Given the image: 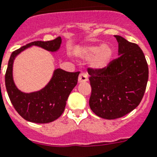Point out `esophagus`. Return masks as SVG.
Here are the masks:
<instances>
[{"instance_id": "obj_1", "label": "esophagus", "mask_w": 157, "mask_h": 157, "mask_svg": "<svg viewBox=\"0 0 157 157\" xmlns=\"http://www.w3.org/2000/svg\"><path fill=\"white\" fill-rule=\"evenodd\" d=\"M88 81V76L85 73H81L78 77L79 83H85Z\"/></svg>"}]
</instances>
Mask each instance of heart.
I'll return each instance as SVG.
<instances>
[{"label":"heart","instance_id":"1","mask_svg":"<svg viewBox=\"0 0 157 157\" xmlns=\"http://www.w3.org/2000/svg\"><path fill=\"white\" fill-rule=\"evenodd\" d=\"M79 56L85 60H90L89 67L96 71L107 68L113 57V49L109 44H91L81 48Z\"/></svg>","mask_w":157,"mask_h":157}]
</instances>
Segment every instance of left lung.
Returning a JSON list of instances; mask_svg holds the SVG:
<instances>
[{
    "label": "left lung",
    "instance_id": "obj_1",
    "mask_svg": "<svg viewBox=\"0 0 157 157\" xmlns=\"http://www.w3.org/2000/svg\"><path fill=\"white\" fill-rule=\"evenodd\" d=\"M114 36L119 57L103 70H88L92 87L90 109L107 120L124 117L137 107L148 80V64L141 48L122 36Z\"/></svg>",
    "mask_w": 157,
    "mask_h": 157
}]
</instances>
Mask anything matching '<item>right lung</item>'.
I'll return each instance as SVG.
<instances>
[{"label": "right lung", "instance_id": "add662e5", "mask_svg": "<svg viewBox=\"0 0 157 157\" xmlns=\"http://www.w3.org/2000/svg\"><path fill=\"white\" fill-rule=\"evenodd\" d=\"M61 41V38L57 37L49 41L31 42L14 51L10 56L5 73L6 90L16 111L29 122L46 124L59 118L64 111L68 96L77 84L80 72H69L56 68L44 88L32 93H24L14 82V60L20 53L33 46L51 52H58Z\"/></svg>", "mask_w": 157, "mask_h": 157}]
</instances>
